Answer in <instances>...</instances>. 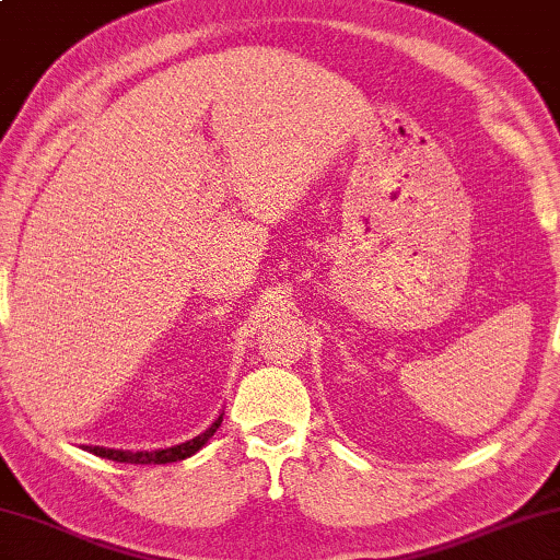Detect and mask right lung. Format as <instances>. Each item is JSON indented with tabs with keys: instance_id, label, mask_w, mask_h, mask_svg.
<instances>
[{
	"instance_id": "obj_1",
	"label": "right lung",
	"mask_w": 560,
	"mask_h": 560,
	"mask_svg": "<svg viewBox=\"0 0 560 560\" xmlns=\"http://www.w3.org/2000/svg\"><path fill=\"white\" fill-rule=\"evenodd\" d=\"M221 422H223V412L215 417L211 428L200 432L198 438L188 440V442H180V445L165 447V450H138V453H132V450H110V447H97V445L95 447L93 445H82V447H85L88 453H93L97 457H107V460H115V463H130V465L178 463V460H186V457H190V455H196L198 450L213 438V432L221 428Z\"/></svg>"
}]
</instances>
